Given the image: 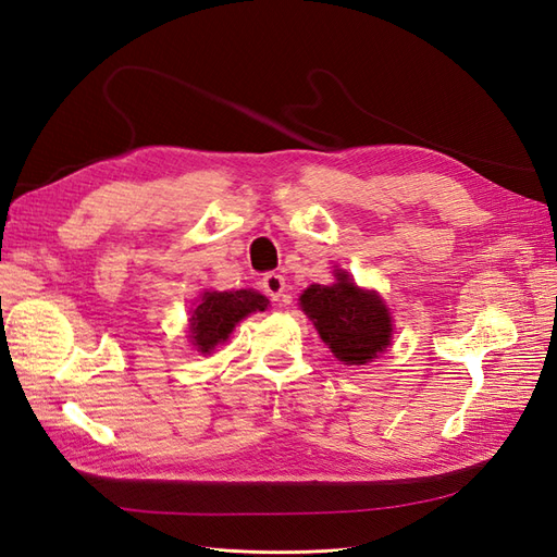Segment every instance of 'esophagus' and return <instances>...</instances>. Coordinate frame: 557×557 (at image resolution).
Returning a JSON list of instances; mask_svg holds the SVG:
<instances>
[{
  "label": "esophagus",
  "instance_id": "esophagus-1",
  "mask_svg": "<svg viewBox=\"0 0 557 557\" xmlns=\"http://www.w3.org/2000/svg\"><path fill=\"white\" fill-rule=\"evenodd\" d=\"M261 286L265 296H271L273 300H280L284 296V289H286V282L280 273H265L263 280H261Z\"/></svg>",
  "mask_w": 557,
  "mask_h": 557
}]
</instances>
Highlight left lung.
Returning <instances> with one entry per match:
<instances>
[{
    "instance_id": "obj_1",
    "label": "left lung",
    "mask_w": 557,
    "mask_h": 557,
    "mask_svg": "<svg viewBox=\"0 0 557 557\" xmlns=\"http://www.w3.org/2000/svg\"><path fill=\"white\" fill-rule=\"evenodd\" d=\"M335 284H312L300 296V308L308 314L345 366H363L391 343V317L374 292H363L343 271Z\"/></svg>"
}]
</instances>
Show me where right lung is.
Listing matches in <instances>:
<instances>
[{"instance_id": "obj_1", "label": "right lung", "mask_w": 557, "mask_h": 557, "mask_svg": "<svg viewBox=\"0 0 557 557\" xmlns=\"http://www.w3.org/2000/svg\"><path fill=\"white\" fill-rule=\"evenodd\" d=\"M268 308L265 296L240 289V292H206L199 308L191 314L189 337L191 345L201 354H210L214 347L228 337L233 326L252 312Z\"/></svg>"}]
</instances>
